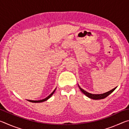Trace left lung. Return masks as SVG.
<instances>
[{"label": "left lung", "instance_id": "left-lung-1", "mask_svg": "<svg viewBox=\"0 0 129 129\" xmlns=\"http://www.w3.org/2000/svg\"><path fill=\"white\" fill-rule=\"evenodd\" d=\"M79 88L80 89L81 91H82V92L85 95H86L87 97H88L89 98H90V99H93V100H101V99H104L105 98H106V97H108V96L110 94L112 93L113 91H114L116 88H115L114 89H113L112 90H111L110 91H108V92L106 93H105L104 94H91V93H89L88 92H87V91H85L84 89H82L80 88L79 86Z\"/></svg>", "mask_w": 129, "mask_h": 129}]
</instances>
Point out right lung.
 I'll return each mask as SVG.
<instances>
[{
    "instance_id": "1",
    "label": "right lung",
    "mask_w": 129,
    "mask_h": 129,
    "mask_svg": "<svg viewBox=\"0 0 129 129\" xmlns=\"http://www.w3.org/2000/svg\"><path fill=\"white\" fill-rule=\"evenodd\" d=\"M55 90H56V89H54V91L51 94L49 95L47 97H46V98H45V99H43V100H39V101H33V100H28V101H29V102H35V103H36V102H44V101H46V100H47L48 99H49V98L51 97V96L52 95V94H53L54 93V91H55Z\"/></svg>"
}]
</instances>
